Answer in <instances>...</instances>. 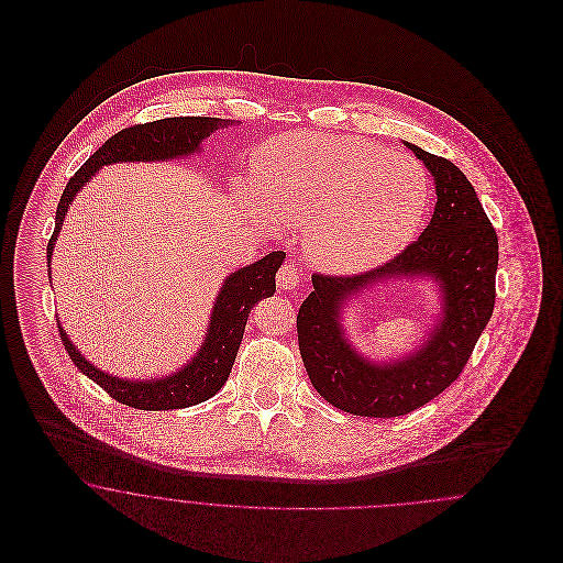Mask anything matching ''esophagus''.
Segmentation results:
<instances>
[{
	"mask_svg": "<svg viewBox=\"0 0 563 563\" xmlns=\"http://www.w3.org/2000/svg\"><path fill=\"white\" fill-rule=\"evenodd\" d=\"M299 269L295 264H285V266H280L278 269V274H276V283H278V287L280 289H295V287H299Z\"/></svg>",
	"mask_w": 563,
	"mask_h": 563,
	"instance_id": "esophagus-1",
	"label": "esophagus"
}]
</instances>
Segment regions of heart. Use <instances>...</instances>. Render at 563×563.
Here are the masks:
<instances>
[{"label": "heart", "instance_id": "b5f03b06", "mask_svg": "<svg viewBox=\"0 0 563 563\" xmlns=\"http://www.w3.org/2000/svg\"><path fill=\"white\" fill-rule=\"evenodd\" d=\"M253 194L306 255L335 272L374 268L413 241L429 207L424 168L361 136L295 133L253 156Z\"/></svg>", "mask_w": 563, "mask_h": 563}]
</instances>
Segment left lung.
I'll list each match as a JSON object with an SVG mask.
<instances>
[{"mask_svg": "<svg viewBox=\"0 0 563 563\" xmlns=\"http://www.w3.org/2000/svg\"><path fill=\"white\" fill-rule=\"evenodd\" d=\"M434 177L427 230L384 266L361 274H312L314 291L297 312V342L322 399L354 416L397 418L439 397L468 363L496 301L498 236L477 191L454 162L405 143ZM430 275L444 314L423 349L377 366L352 350L339 324L341 303L379 279Z\"/></svg>", "mask_w": 563, "mask_h": 563, "instance_id": "left-lung-1", "label": "left lung"}]
</instances>
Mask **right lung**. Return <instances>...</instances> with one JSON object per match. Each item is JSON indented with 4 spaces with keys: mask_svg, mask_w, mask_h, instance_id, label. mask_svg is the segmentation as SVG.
<instances>
[{
    "mask_svg": "<svg viewBox=\"0 0 563 563\" xmlns=\"http://www.w3.org/2000/svg\"><path fill=\"white\" fill-rule=\"evenodd\" d=\"M230 120L221 118H166L147 124H134L120 133L109 136L108 141L81 164L78 173L69 179L60 202L56 207V223L48 242V264L53 255L54 242L63 225L65 213L88 179L106 164L113 162H154L170 161L177 156H189L198 152L202 139L211 136L217 129L228 126ZM285 262V251H272L264 260L232 272L221 291L217 295L213 314L209 321V331L202 342V349L177 374L166 375L162 379L131 382L106 374L90 365L76 346L69 342L67 333L58 322L60 342L76 363L81 374L97 382L111 399L124 402L134 409L161 411V409H181L214 397L225 379L230 377L234 358L241 349L244 324L251 308L272 297L276 291V272ZM51 268V266H48Z\"/></svg>",
    "mask_w": 563,
    "mask_h": 563,
    "instance_id": "right-lung-1",
    "label": "right lung"
}]
</instances>
